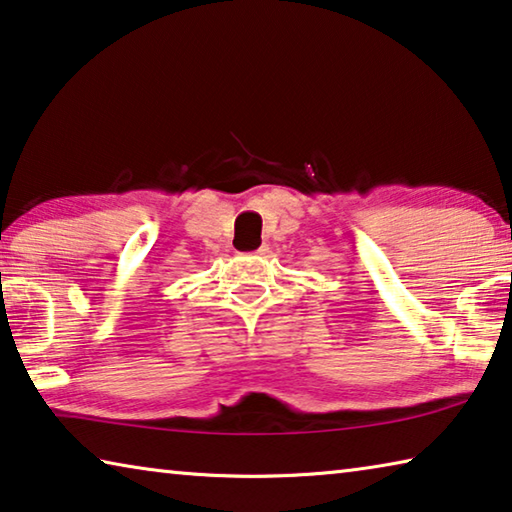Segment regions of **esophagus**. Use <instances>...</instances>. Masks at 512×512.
I'll return each mask as SVG.
<instances>
[{"mask_svg":"<svg viewBox=\"0 0 512 512\" xmlns=\"http://www.w3.org/2000/svg\"><path fill=\"white\" fill-rule=\"evenodd\" d=\"M266 250H268V246H266V244H262V246H259L257 250H253V255H264Z\"/></svg>","mask_w":512,"mask_h":512,"instance_id":"34e87169","label":"esophagus"}]
</instances>
